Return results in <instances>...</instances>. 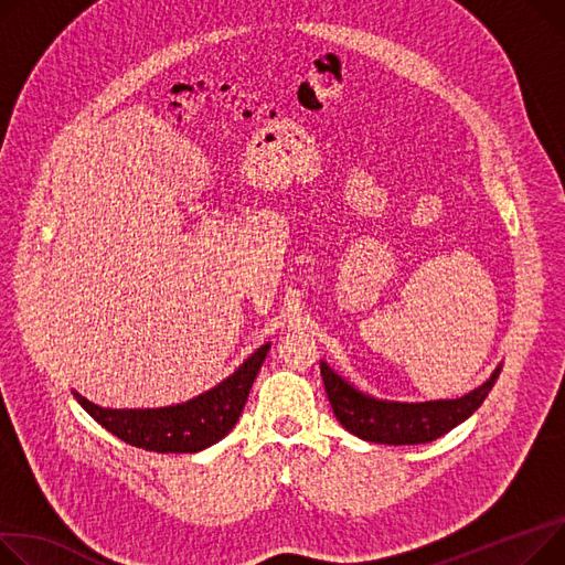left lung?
<instances>
[{"mask_svg": "<svg viewBox=\"0 0 565 565\" xmlns=\"http://www.w3.org/2000/svg\"><path fill=\"white\" fill-rule=\"evenodd\" d=\"M502 365L495 367L491 380L459 399L436 402H386L370 397L345 382L320 361V374L333 416L350 434L382 445H418L431 443L461 425L481 406L500 377Z\"/></svg>", "mask_w": 565, "mask_h": 565, "instance_id": "left-lung-1", "label": "left lung"}]
</instances>
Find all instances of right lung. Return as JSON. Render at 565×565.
Instances as JSON below:
<instances>
[{
  "label": "right lung",
  "instance_id": "obj_1",
  "mask_svg": "<svg viewBox=\"0 0 565 565\" xmlns=\"http://www.w3.org/2000/svg\"><path fill=\"white\" fill-rule=\"evenodd\" d=\"M270 345L258 348L230 380L213 391L166 408H104L82 393L77 402L120 440L161 455H193L227 436L245 408L249 388L266 361Z\"/></svg>",
  "mask_w": 565,
  "mask_h": 565
}]
</instances>
